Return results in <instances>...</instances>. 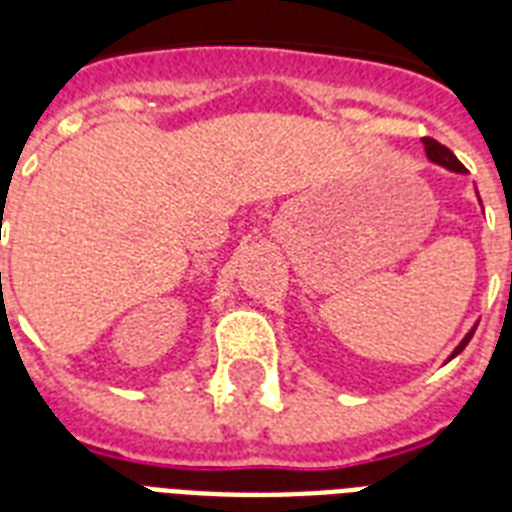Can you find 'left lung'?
<instances>
[{
	"label": "left lung",
	"mask_w": 512,
	"mask_h": 512,
	"mask_svg": "<svg viewBox=\"0 0 512 512\" xmlns=\"http://www.w3.org/2000/svg\"><path fill=\"white\" fill-rule=\"evenodd\" d=\"M422 143H425V154H428L430 162L441 164V167H446V170L465 172V167H462V164H460V159H457V156H454L452 151H449V148L441 146V143H438V140H433V138H422ZM470 337H473V332H470V335L465 337V340H462L460 345H457V350H454L452 356H457V353H460V350L465 348V345H468Z\"/></svg>",
	"instance_id": "obj_1"
}]
</instances>
